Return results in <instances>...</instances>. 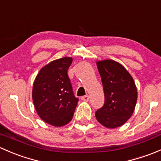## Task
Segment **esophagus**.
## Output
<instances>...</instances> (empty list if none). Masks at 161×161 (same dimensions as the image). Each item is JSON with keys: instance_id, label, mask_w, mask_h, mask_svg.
I'll list each match as a JSON object with an SVG mask.
<instances>
[{"instance_id": "34e87169", "label": "esophagus", "mask_w": 161, "mask_h": 161, "mask_svg": "<svg viewBox=\"0 0 161 161\" xmlns=\"http://www.w3.org/2000/svg\"><path fill=\"white\" fill-rule=\"evenodd\" d=\"M89 99H90V97H89L88 95H85L83 96V97H82V100H83V101H89Z\"/></svg>"}]
</instances>
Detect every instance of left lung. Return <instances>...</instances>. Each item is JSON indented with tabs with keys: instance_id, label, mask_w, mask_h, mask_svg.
<instances>
[{
	"instance_id": "obj_1",
	"label": "left lung",
	"mask_w": 161,
	"mask_h": 161,
	"mask_svg": "<svg viewBox=\"0 0 161 161\" xmlns=\"http://www.w3.org/2000/svg\"><path fill=\"white\" fill-rule=\"evenodd\" d=\"M104 92V104L96 111L97 121L108 129L124 125L134 112L137 89L129 72L117 61L97 62Z\"/></svg>"
}]
</instances>
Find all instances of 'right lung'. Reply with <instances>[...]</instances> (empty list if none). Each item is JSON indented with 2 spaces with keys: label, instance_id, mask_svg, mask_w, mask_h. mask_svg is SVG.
Segmentation results:
<instances>
[{
  "label": "right lung",
  "instance_id": "obj_1",
  "mask_svg": "<svg viewBox=\"0 0 161 161\" xmlns=\"http://www.w3.org/2000/svg\"><path fill=\"white\" fill-rule=\"evenodd\" d=\"M72 58L54 60L42 68L32 87V100L37 114L47 124L61 127L72 119L79 99L68 75Z\"/></svg>",
  "mask_w": 161,
  "mask_h": 161
}]
</instances>
